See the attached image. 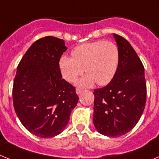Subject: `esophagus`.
Returning <instances> with one entry per match:
<instances>
[{"label": "esophagus", "mask_w": 159, "mask_h": 159, "mask_svg": "<svg viewBox=\"0 0 159 159\" xmlns=\"http://www.w3.org/2000/svg\"><path fill=\"white\" fill-rule=\"evenodd\" d=\"M75 92H76V94H77V95H80V94L82 93V92H83V90H80V89H76V91H75Z\"/></svg>", "instance_id": "obj_1"}]
</instances>
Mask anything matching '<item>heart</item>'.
I'll return each mask as SVG.
<instances>
[{
    "instance_id": "1",
    "label": "heart",
    "mask_w": 159,
    "mask_h": 159,
    "mask_svg": "<svg viewBox=\"0 0 159 159\" xmlns=\"http://www.w3.org/2000/svg\"><path fill=\"white\" fill-rule=\"evenodd\" d=\"M72 57L62 56L59 60V68L67 82H75L84 72L88 74L77 81V85L88 88L97 83L100 86L112 80L119 62V48L111 41L92 42L75 48Z\"/></svg>"
}]
</instances>
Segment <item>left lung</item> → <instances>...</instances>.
I'll use <instances>...</instances> for the list:
<instances>
[{
	"label": "left lung",
	"mask_w": 159,
	"mask_h": 159,
	"mask_svg": "<svg viewBox=\"0 0 159 159\" xmlns=\"http://www.w3.org/2000/svg\"><path fill=\"white\" fill-rule=\"evenodd\" d=\"M119 52L116 75L106 87L94 90L93 123L108 137L127 134L139 120L146 105L144 67L130 43L113 34Z\"/></svg>",
	"instance_id": "1"
}]
</instances>
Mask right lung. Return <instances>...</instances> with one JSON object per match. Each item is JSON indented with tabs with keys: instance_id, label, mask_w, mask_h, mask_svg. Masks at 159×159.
Here are the masks:
<instances>
[{
	"instance_id": "right-lung-1",
	"label": "right lung",
	"mask_w": 159,
	"mask_h": 159,
	"mask_svg": "<svg viewBox=\"0 0 159 159\" xmlns=\"http://www.w3.org/2000/svg\"><path fill=\"white\" fill-rule=\"evenodd\" d=\"M67 49L64 40L45 36L32 43L18 64L14 109L24 127L40 138L60 134L78 102L75 88L62 79L59 68Z\"/></svg>"
}]
</instances>
